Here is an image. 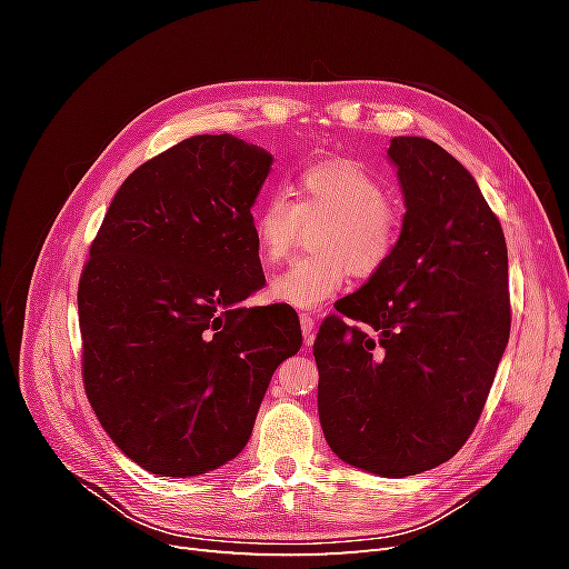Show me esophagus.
I'll return each mask as SVG.
<instances>
[{"label": "esophagus", "mask_w": 569, "mask_h": 569, "mask_svg": "<svg viewBox=\"0 0 569 569\" xmlns=\"http://www.w3.org/2000/svg\"><path fill=\"white\" fill-rule=\"evenodd\" d=\"M299 320H301V332H303L306 343H311V341H313V337H316V320H313V316L301 313V316H299Z\"/></svg>", "instance_id": "obj_1"}]
</instances>
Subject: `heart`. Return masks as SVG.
<instances>
[{
    "instance_id": "heart-1",
    "label": "heart",
    "mask_w": 569,
    "mask_h": 569,
    "mask_svg": "<svg viewBox=\"0 0 569 569\" xmlns=\"http://www.w3.org/2000/svg\"><path fill=\"white\" fill-rule=\"evenodd\" d=\"M387 184L366 163L322 159L308 163L295 199L272 192L253 209L251 226L258 256L278 263L297 247L306 228L316 253L291 261L270 282V297L295 308H313L335 297L349 272L370 278L399 247L401 218L385 199Z\"/></svg>"
}]
</instances>
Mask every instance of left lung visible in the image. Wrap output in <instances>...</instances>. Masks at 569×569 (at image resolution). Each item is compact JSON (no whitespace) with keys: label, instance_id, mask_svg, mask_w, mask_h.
<instances>
[{"label":"left lung","instance_id":"8db88e82","mask_svg":"<svg viewBox=\"0 0 569 569\" xmlns=\"http://www.w3.org/2000/svg\"><path fill=\"white\" fill-rule=\"evenodd\" d=\"M406 199L389 263L320 325L318 412L353 468L408 477L453 458L510 335L503 228L475 178L425 137H393Z\"/></svg>","mask_w":569,"mask_h":569}]
</instances>
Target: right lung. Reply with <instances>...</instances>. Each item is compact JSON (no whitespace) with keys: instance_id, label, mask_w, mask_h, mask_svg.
I'll return each mask as SVG.
<instances>
[{"instance_id":"add662e5","label":"right lung","mask_w":569,"mask_h":569,"mask_svg":"<svg viewBox=\"0 0 569 569\" xmlns=\"http://www.w3.org/2000/svg\"><path fill=\"white\" fill-rule=\"evenodd\" d=\"M272 157L194 134L126 178L78 284L82 385L140 468L194 477L244 449L270 377L301 349L289 303L244 306L266 284L251 206Z\"/></svg>"}]
</instances>
